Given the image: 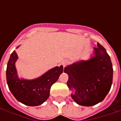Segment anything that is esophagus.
<instances>
[{
	"label": "esophagus",
	"mask_w": 121,
	"mask_h": 121,
	"mask_svg": "<svg viewBox=\"0 0 121 121\" xmlns=\"http://www.w3.org/2000/svg\"><path fill=\"white\" fill-rule=\"evenodd\" d=\"M69 60H64L61 62L63 67H65L66 65H67L69 64Z\"/></svg>",
	"instance_id": "34e87169"
}]
</instances>
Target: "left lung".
Listing matches in <instances>:
<instances>
[{
    "mask_svg": "<svg viewBox=\"0 0 121 121\" xmlns=\"http://www.w3.org/2000/svg\"><path fill=\"white\" fill-rule=\"evenodd\" d=\"M95 56L65 67L67 82L73 93L71 97L79 105L91 106L102 101L111 89L113 67L110 57L102 45L94 48Z\"/></svg>",
    "mask_w": 121,
    "mask_h": 121,
    "instance_id": "obj_1",
    "label": "left lung"
}]
</instances>
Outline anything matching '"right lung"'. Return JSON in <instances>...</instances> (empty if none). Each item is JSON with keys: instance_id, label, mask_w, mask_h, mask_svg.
<instances>
[{"instance_id": "obj_1", "label": "right lung", "mask_w": 121, "mask_h": 121, "mask_svg": "<svg viewBox=\"0 0 121 121\" xmlns=\"http://www.w3.org/2000/svg\"><path fill=\"white\" fill-rule=\"evenodd\" d=\"M18 58L13 51L10 56L6 69L7 84L15 98L22 104L35 106L43 104L48 98L50 89L63 73V66L56 67L39 78L26 80H20L17 75L15 62Z\"/></svg>"}]
</instances>
